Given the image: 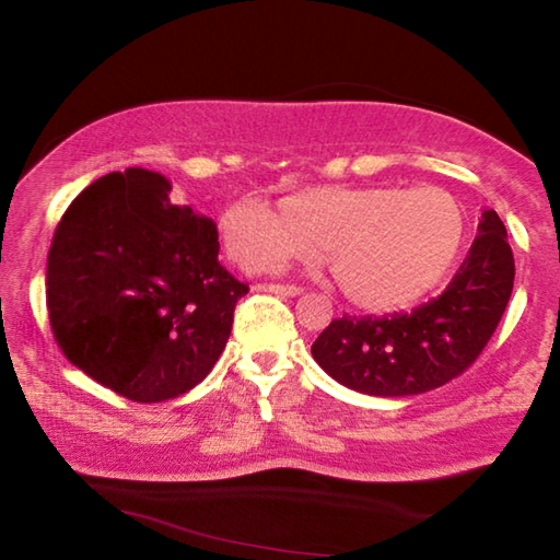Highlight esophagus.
I'll list each match as a JSON object with an SVG mask.
<instances>
[{"mask_svg":"<svg viewBox=\"0 0 560 560\" xmlns=\"http://www.w3.org/2000/svg\"><path fill=\"white\" fill-rule=\"evenodd\" d=\"M257 289L259 291H267V293L287 295V299H295V295L303 293L301 287H289V283H261V287H257Z\"/></svg>","mask_w":560,"mask_h":560,"instance_id":"34e87169","label":"esophagus"}]
</instances>
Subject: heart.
<instances>
[{"mask_svg": "<svg viewBox=\"0 0 560 560\" xmlns=\"http://www.w3.org/2000/svg\"><path fill=\"white\" fill-rule=\"evenodd\" d=\"M464 237L467 213L443 187H313L281 199L279 211L243 197L221 217L225 255L241 269L329 259L343 295L368 311H397L431 293Z\"/></svg>", "mask_w": 560, "mask_h": 560, "instance_id": "b5f03b06", "label": "heart"}]
</instances>
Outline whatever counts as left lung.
Segmentation results:
<instances>
[{"instance_id":"1","label":"left lung","mask_w":560,"mask_h":560,"mask_svg":"<svg viewBox=\"0 0 560 560\" xmlns=\"http://www.w3.org/2000/svg\"><path fill=\"white\" fill-rule=\"evenodd\" d=\"M515 281L508 231L493 209L447 289L387 317L331 319L313 359L343 387L371 397H411L450 383L477 361L501 323Z\"/></svg>"}]
</instances>
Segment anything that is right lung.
<instances>
[{
  "label": "right lung",
  "mask_w": 560,
  "mask_h": 560,
  "mask_svg": "<svg viewBox=\"0 0 560 560\" xmlns=\"http://www.w3.org/2000/svg\"><path fill=\"white\" fill-rule=\"evenodd\" d=\"M171 189L147 168L98 177L65 211L47 255L59 349L141 404L180 397L211 373L247 293L219 265L217 223L173 205Z\"/></svg>",
  "instance_id": "add662e5"
}]
</instances>
